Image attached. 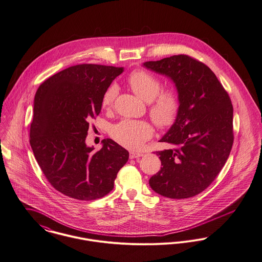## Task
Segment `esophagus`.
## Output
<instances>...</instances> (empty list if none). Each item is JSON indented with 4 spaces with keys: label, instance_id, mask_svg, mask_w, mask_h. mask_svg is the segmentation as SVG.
Returning <instances> with one entry per match:
<instances>
[{
    "label": "esophagus",
    "instance_id": "34e87169",
    "mask_svg": "<svg viewBox=\"0 0 262 262\" xmlns=\"http://www.w3.org/2000/svg\"><path fill=\"white\" fill-rule=\"evenodd\" d=\"M129 156H130V158H131V159H134V158H139V157H142L143 153L131 151V152H130V154H129Z\"/></svg>",
    "mask_w": 262,
    "mask_h": 262
}]
</instances>
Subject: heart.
Masks as SVG:
<instances>
[{
  "instance_id": "b5f03b06",
  "label": "heart",
  "mask_w": 262,
  "mask_h": 262,
  "mask_svg": "<svg viewBox=\"0 0 262 262\" xmlns=\"http://www.w3.org/2000/svg\"><path fill=\"white\" fill-rule=\"evenodd\" d=\"M133 92L145 102H150L148 111L154 124L160 129L171 127L177 120L180 110L179 92L172 87L161 89V80L150 72L136 70L128 78ZM118 88L111 85L102 96L101 105L110 110L117 96ZM151 124L144 120L124 119L113 125L110 130L111 137L116 142L131 150H138L144 143L153 136Z\"/></svg>"
}]
</instances>
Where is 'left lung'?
<instances>
[{"mask_svg":"<svg viewBox=\"0 0 262 262\" xmlns=\"http://www.w3.org/2000/svg\"><path fill=\"white\" fill-rule=\"evenodd\" d=\"M144 66L170 77L181 102L176 122L160 140L174 147L156 151L162 167L149 184L168 198L193 197L214 181L230 154L234 140L230 97L211 69L188 55Z\"/></svg>","mask_w":262,"mask_h":262,"instance_id":"8db88e82","label":"left lung"}]
</instances>
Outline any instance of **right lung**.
<instances>
[{"mask_svg": "<svg viewBox=\"0 0 262 262\" xmlns=\"http://www.w3.org/2000/svg\"><path fill=\"white\" fill-rule=\"evenodd\" d=\"M123 68L96 64L69 67L45 80L34 100L30 144L49 183L78 200H95L114 188L129 152L112 139L86 146L89 122L101 112L104 92Z\"/></svg>", "mask_w": 262, "mask_h": 262, "instance_id": "1", "label": "right lung"}]
</instances>
